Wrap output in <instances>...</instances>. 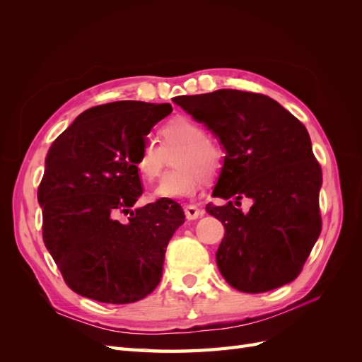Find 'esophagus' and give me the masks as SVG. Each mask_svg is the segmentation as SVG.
I'll list each match as a JSON object with an SVG mask.
<instances>
[{"label":"esophagus","mask_w":362,"mask_h":362,"mask_svg":"<svg viewBox=\"0 0 362 362\" xmlns=\"http://www.w3.org/2000/svg\"><path fill=\"white\" fill-rule=\"evenodd\" d=\"M184 213H185V217H187L189 221H196V218L204 214V211L199 210V208L196 205H187L184 208Z\"/></svg>","instance_id":"esophagus-1"}]
</instances>
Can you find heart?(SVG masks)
Returning <instances> with one entry per match:
<instances>
[{
  "instance_id": "obj_1",
  "label": "heart",
  "mask_w": 362,
  "mask_h": 362,
  "mask_svg": "<svg viewBox=\"0 0 362 362\" xmlns=\"http://www.w3.org/2000/svg\"><path fill=\"white\" fill-rule=\"evenodd\" d=\"M161 146L154 140H146L136 158V168L141 178L154 181L160 177L164 166V152L175 148L181 151L175 157V170L164 175L156 189V196L161 199H185L199 192L205 178H213L223 163V152L213 140L206 137V131L190 117L178 116L170 119L160 129Z\"/></svg>"
}]
</instances>
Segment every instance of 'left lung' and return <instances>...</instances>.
I'll list each match as a JSON object with an SVG mask.
<instances>
[{
	"label": "left lung",
	"mask_w": 362,
	"mask_h": 362,
	"mask_svg": "<svg viewBox=\"0 0 362 362\" xmlns=\"http://www.w3.org/2000/svg\"><path fill=\"white\" fill-rule=\"evenodd\" d=\"M173 103L225 151L213 196L226 204L205 206L225 226L216 252L222 276L243 293L270 291L298 278L322 231V169L303 124L272 98L234 89ZM242 197L255 202L249 212L232 205Z\"/></svg>",
	"instance_id": "obj_1"
}]
</instances>
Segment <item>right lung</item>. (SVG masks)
I'll list each match as a JSON object with an SVG mask.
<instances>
[{"label":"right lung","mask_w":362,"mask_h":362,"mask_svg":"<svg viewBox=\"0 0 362 362\" xmlns=\"http://www.w3.org/2000/svg\"><path fill=\"white\" fill-rule=\"evenodd\" d=\"M170 104L96 105L52 141L37 190L43 243L69 288L104 303H131L158 286L164 254L184 223L180 204H134L144 193L136 158ZM122 214H129L127 221Z\"/></svg>","instance_id":"obj_1"}]
</instances>
